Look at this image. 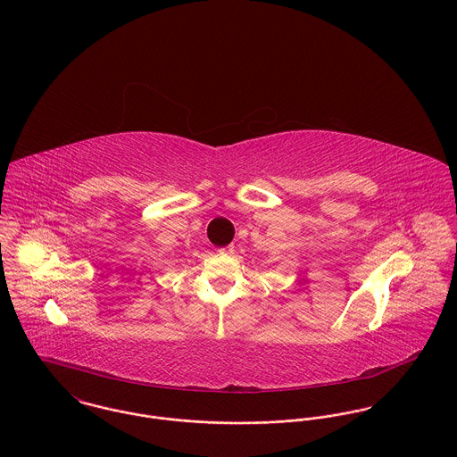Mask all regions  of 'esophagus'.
<instances>
[{
  "label": "esophagus",
  "instance_id": "34e87169",
  "mask_svg": "<svg viewBox=\"0 0 457 457\" xmlns=\"http://www.w3.org/2000/svg\"><path fill=\"white\" fill-rule=\"evenodd\" d=\"M218 252H220V253H225V255H227V253H232V252H234V246H223V248H220Z\"/></svg>",
  "mask_w": 457,
  "mask_h": 457
}]
</instances>
